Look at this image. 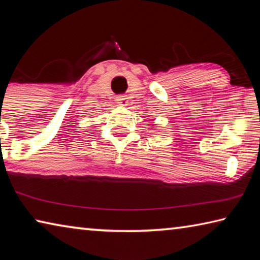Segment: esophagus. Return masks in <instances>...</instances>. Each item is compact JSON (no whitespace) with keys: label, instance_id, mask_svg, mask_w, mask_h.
I'll return each instance as SVG.
<instances>
[{"label":"esophagus","instance_id":"1","mask_svg":"<svg viewBox=\"0 0 260 260\" xmlns=\"http://www.w3.org/2000/svg\"><path fill=\"white\" fill-rule=\"evenodd\" d=\"M117 103L119 105H122V107H126L128 104V100H127L126 95H119L117 98Z\"/></svg>","mask_w":260,"mask_h":260}]
</instances>
